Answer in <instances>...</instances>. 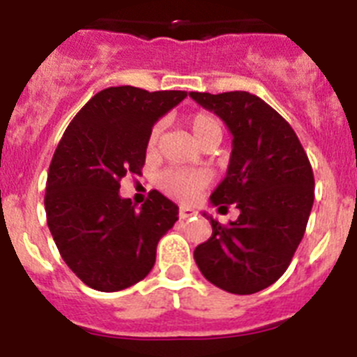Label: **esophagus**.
<instances>
[{
	"label": "esophagus",
	"instance_id": "34e87169",
	"mask_svg": "<svg viewBox=\"0 0 357 357\" xmlns=\"http://www.w3.org/2000/svg\"><path fill=\"white\" fill-rule=\"evenodd\" d=\"M197 214V211L191 209V207H181V211H178V216L182 218V220H185V218H191Z\"/></svg>",
	"mask_w": 357,
	"mask_h": 357
}]
</instances>
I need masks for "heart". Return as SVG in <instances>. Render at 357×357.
<instances>
[{"instance_id": "1", "label": "heart", "mask_w": 357, "mask_h": 357, "mask_svg": "<svg viewBox=\"0 0 357 357\" xmlns=\"http://www.w3.org/2000/svg\"><path fill=\"white\" fill-rule=\"evenodd\" d=\"M188 125L191 128V132H193V137L202 148L207 146V144H220V141H222V123L218 121L213 114L197 112V114L189 118ZM160 130H162V125L157 123V125H153L150 134H148L146 148L150 153H155L157 146H159ZM204 184H206V176L198 172L168 169V172H164L162 176H160V185L164 188V191L184 202L193 200L198 195V191L204 188Z\"/></svg>"}]
</instances>
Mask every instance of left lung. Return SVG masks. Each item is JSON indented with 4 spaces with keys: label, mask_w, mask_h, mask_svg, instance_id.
Returning <instances> with one entry per match:
<instances>
[{
    "label": "left lung",
    "mask_w": 357,
    "mask_h": 357,
    "mask_svg": "<svg viewBox=\"0 0 357 357\" xmlns=\"http://www.w3.org/2000/svg\"><path fill=\"white\" fill-rule=\"evenodd\" d=\"M232 134L229 169L211 204L239 209L236 222L213 216V234L195 248L202 275L218 288L250 295L272 286L304 238L314 200L311 164L295 130L255 94L189 93Z\"/></svg>",
    "instance_id": "obj_1"
}]
</instances>
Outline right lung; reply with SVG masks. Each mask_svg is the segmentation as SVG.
<instances>
[{
    "instance_id": "add662e5",
    "label": "right lung",
    "mask_w": 357,
    "mask_h": 357,
    "mask_svg": "<svg viewBox=\"0 0 357 357\" xmlns=\"http://www.w3.org/2000/svg\"><path fill=\"white\" fill-rule=\"evenodd\" d=\"M185 96L109 87L66 128L50 164L44 209L62 259L89 288L119 291L143 280L157 243L178 220V207L159 191L135 209L119 197V181L141 175L148 134Z\"/></svg>"
}]
</instances>
